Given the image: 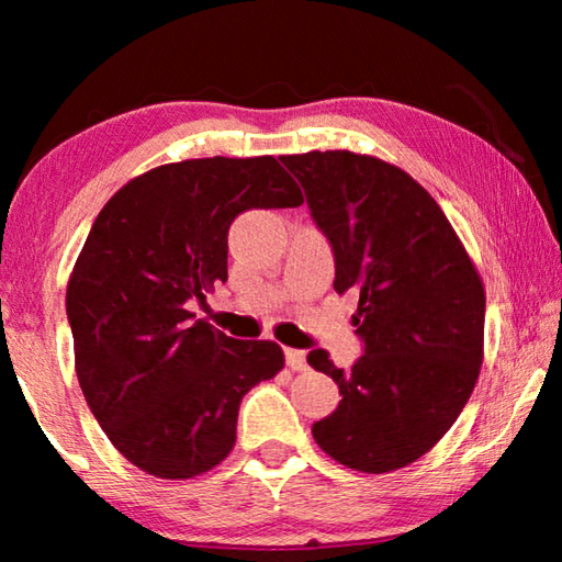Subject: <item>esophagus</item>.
<instances>
[{
  "mask_svg": "<svg viewBox=\"0 0 562 562\" xmlns=\"http://www.w3.org/2000/svg\"><path fill=\"white\" fill-rule=\"evenodd\" d=\"M284 357H288V367L292 372H304V369H307V355H304L302 349H288Z\"/></svg>",
  "mask_w": 562,
  "mask_h": 562,
  "instance_id": "1",
  "label": "esophagus"
}]
</instances>
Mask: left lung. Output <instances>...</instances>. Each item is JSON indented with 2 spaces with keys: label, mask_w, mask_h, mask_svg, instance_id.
I'll return each mask as SVG.
<instances>
[{
  "label": "left lung",
  "mask_w": 562,
  "mask_h": 562,
  "mask_svg": "<svg viewBox=\"0 0 562 562\" xmlns=\"http://www.w3.org/2000/svg\"><path fill=\"white\" fill-rule=\"evenodd\" d=\"M282 164L329 237L337 294L359 297L351 319L364 339L351 369H337L327 349L307 355L341 394L312 436L347 469H404L443 439L479 382L483 280L439 203L406 170L351 150Z\"/></svg>",
  "instance_id": "1"
}]
</instances>
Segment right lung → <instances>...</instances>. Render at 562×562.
<instances>
[{
  "label": "right lung",
  "instance_id": "right-lung-1",
  "mask_svg": "<svg viewBox=\"0 0 562 562\" xmlns=\"http://www.w3.org/2000/svg\"><path fill=\"white\" fill-rule=\"evenodd\" d=\"M278 158H188L131 178L103 205L66 288L81 392L123 459L193 479L227 459L237 412L284 367L270 339H233L190 302L227 280V231L250 207H297Z\"/></svg>",
  "mask_w": 562,
  "mask_h": 562
}]
</instances>
